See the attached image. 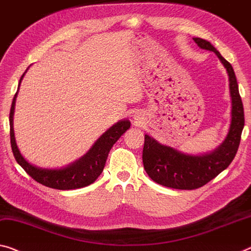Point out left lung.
Returning <instances> with one entry per match:
<instances>
[{
    "label": "left lung",
    "mask_w": 251,
    "mask_h": 251,
    "mask_svg": "<svg viewBox=\"0 0 251 251\" xmlns=\"http://www.w3.org/2000/svg\"><path fill=\"white\" fill-rule=\"evenodd\" d=\"M193 40L199 48L216 53L226 70L231 97V121L225 141L212 152L204 154L181 152L145 134L143 164L146 173L158 184L178 190L201 188L228 168L236 156L245 126L244 106L232 66L209 41L201 38Z\"/></svg>",
    "instance_id": "1"
}]
</instances>
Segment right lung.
Segmentation results:
<instances>
[{
    "instance_id": "right-lung-1",
    "label": "right lung",
    "mask_w": 251,
    "mask_h": 251,
    "mask_svg": "<svg viewBox=\"0 0 251 251\" xmlns=\"http://www.w3.org/2000/svg\"><path fill=\"white\" fill-rule=\"evenodd\" d=\"M27 69L25 70V73ZM25 73L22 75L21 79H20L18 91L14 95L10 110L11 147L18 164L33 180L41 183L42 185L48 186V188L57 190H73L83 188V186H87L91 184V183H94L97 180V177L100 176L102 170H104L110 149L118 141V138L129 128L130 122L128 119H122V121L117 122L116 124H114L109 129H107L94 143V145L90 147L88 152L80 158H78V160L70 163L69 165L63 166V168L60 169H47L34 165L29 161H26L25 156L20 152L17 141H15L13 128L15 100H17L20 85H21V81L23 77H25Z\"/></svg>"
}]
</instances>
